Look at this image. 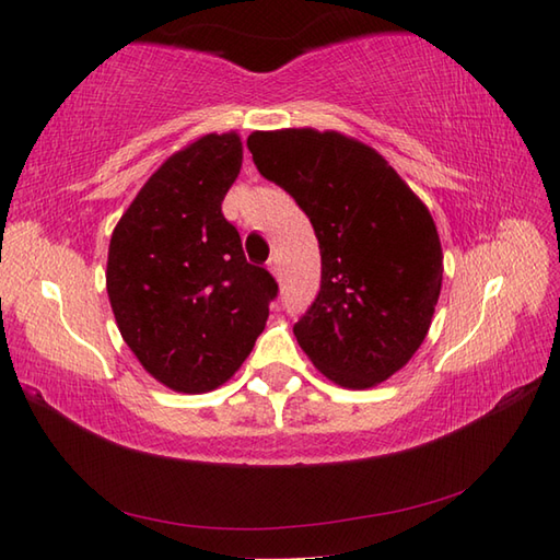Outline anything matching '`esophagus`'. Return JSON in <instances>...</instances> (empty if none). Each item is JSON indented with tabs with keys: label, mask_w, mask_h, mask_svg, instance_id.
<instances>
[{
	"label": "esophagus",
	"mask_w": 560,
	"mask_h": 560,
	"mask_svg": "<svg viewBox=\"0 0 560 560\" xmlns=\"http://www.w3.org/2000/svg\"><path fill=\"white\" fill-rule=\"evenodd\" d=\"M269 271L273 273V277H281V257L279 255H273L269 259Z\"/></svg>",
	"instance_id": "esophagus-1"
}]
</instances>
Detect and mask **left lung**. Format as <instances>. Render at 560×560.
I'll return each mask as SVG.
<instances>
[{
    "mask_svg": "<svg viewBox=\"0 0 560 560\" xmlns=\"http://www.w3.org/2000/svg\"><path fill=\"white\" fill-rule=\"evenodd\" d=\"M257 171L311 219L323 281L293 325L319 373L349 389L380 385L419 351L443 287L431 211L363 141L317 129L247 137Z\"/></svg>",
    "mask_w": 560,
    "mask_h": 560,
    "instance_id": "8db88e82",
    "label": "left lung"
}]
</instances>
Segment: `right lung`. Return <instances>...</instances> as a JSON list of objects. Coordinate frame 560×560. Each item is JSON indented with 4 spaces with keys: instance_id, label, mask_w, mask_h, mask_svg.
Masks as SVG:
<instances>
[{
    "instance_id": "add662e5",
    "label": "right lung",
    "mask_w": 560,
    "mask_h": 560,
    "mask_svg": "<svg viewBox=\"0 0 560 560\" xmlns=\"http://www.w3.org/2000/svg\"><path fill=\"white\" fill-rule=\"evenodd\" d=\"M241 165L235 132L195 139L149 177L110 237L105 287L120 335L149 375L187 395L235 375L279 293L221 213Z\"/></svg>"
}]
</instances>
